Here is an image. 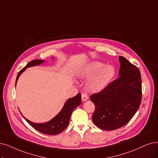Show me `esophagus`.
Listing matches in <instances>:
<instances>
[{"label": "esophagus", "mask_w": 158, "mask_h": 158, "mask_svg": "<svg viewBox=\"0 0 158 158\" xmlns=\"http://www.w3.org/2000/svg\"><path fill=\"white\" fill-rule=\"evenodd\" d=\"M88 98H89V97H88L87 94L85 93H83L82 94H81V99H82L83 101H85L88 99Z\"/></svg>", "instance_id": "esophagus-1"}]
</instances>
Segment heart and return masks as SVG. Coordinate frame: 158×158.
Listing matches in <instances>:
<instances>
[{
  "mask_svg": "<svg viewBox=\"0 0 158 158\" xmlns=\"http://www.w3.org/2000/svg\"><path fill=\"white\" fill-rule=\"evenodd\" d=\"M115 69L112 65H106L102 63L94 61L88 65L84 75L87 78L92 77L87 83V88L93 92L102 90L114 77Z\"/></svg>",
  "mask_w": 158,
  "mask_h": 158,
  "instance_id": "1",
  "label": "heart"
}]
</instances>
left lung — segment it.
Returning a JSON list of instances; mask_svg holds the SVG:
<instances>
[{
	"label": "left lung",
	"mask_w": 158,
	"mask_h": 158,
	"mask_svg": "<svg viewBox=\"0 0 158 158\" xmlns=\"http://www.w3.org/2000/svg\"><path fill=\"white\" fill-rule=\"evenodd\" d=\"M119 60L120 77L90 97L95 106L93 121L104 130H114L127 124L141 102L140 71L123 56H120Z\"/></svg>",
	"instance_id": "8db88e82"
}]
</instances>
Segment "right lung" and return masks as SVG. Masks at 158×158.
Returning <instances> with one entry per match:
<instances>
[{
  "instance_id": "add662e5",
  "label": "right lung",
  "mask_w": 158,
  "mask_h": 158,
  "mask_svg": "<svg viewBox=\"0 0 158 158\" xmlns=\"http://www.w3.org/2000/svg\"><path fill=\"white\" fill-rule=\"evenodd\" d=\"M43 62V60H34L29 62L26 66L19 72L17 76L15 85L19 77L21 74L25 70V69L29 67L40 65ZM81 94L78 93L77 95L69 99L67 101L64 106V108H63L62 110L59 113L58 115H56L52 120H50V121L45 123H34L28 121V120L27 119L24 117H23L25 118V120H26L27 123L31 126V127H32L35 130L41 132L43 134L47 135H56L61 133V132H62L67 127L73 111L77 108V107H78L81 104Z\"/></svg>"
}]
</instances>
